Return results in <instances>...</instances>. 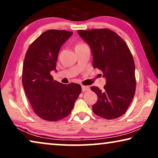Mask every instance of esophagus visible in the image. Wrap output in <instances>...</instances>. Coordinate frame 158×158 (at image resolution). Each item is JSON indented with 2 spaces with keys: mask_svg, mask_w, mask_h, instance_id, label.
<instances>
[{
  "mask_svg": "<svg viewBox=\"0 0 158 158\" xmlns=\"http://www.w3.org/2000/svg\"><path fill=\"white\" fill-rule=\"evenodd\" d=\"M90 90V87L89 86H85V85H82V91L85 92V91H88V90Z\"/></svg>",
  "mask_w": 158,
  "mask_h": 158,
  "instance_id": "1",
  "label": "esophagus"
}]
</instances>
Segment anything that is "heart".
I'll list each match as a JSON object with an SVG mask.
<instances>
[{"label": "heart", "mask_w": 158, "mask_h": 158, "mask_svg": "<svg viewBox=\"0 0 158 158\" xmlns=\"http://www.w3.org/2000/svg\"><path fill=\"white\" fill-rule=\"evenodd\" d=\"M83 44H84V43L81 42V43H78V44H77L76 46H80V45H83Z\"/></svg>", "instance_id": "1"}]
</instances>
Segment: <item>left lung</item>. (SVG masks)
Segmentation results:
<instances>
[{
    "mask_svg": "<svg viewBox=\"0 0 158 158\" xmlns=\"http://www.w3.org/2000/svg\"><path fill=\"white\" fill-rule=\"evenodd\" d=\"M77 32L91 49L94 68L102 71L106 78L103 89L90 88L98 96L93 111L106 119L120 117L135 94V66L130 49L122 37L109 29Z\"/></svg>",
    "mask_w": 158,
    "mask_h": 158,
    "instance_id": "8db88e82",
    "label": "left lung"
}]
</instances>
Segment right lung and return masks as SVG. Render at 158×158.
I'll list each match as a JSON object with an SVG mask.
<instances>
[{"mask_svg":"<svg viewBox=\"0 0 158 158\" xmlns=\"http://www.w3.org/2000/svg\"><path fill=\"white\" fill-rule=\"evenodd\" d=\"M73 34L66 30L49 29L30 44L23 64L22 83L34 113L49 122H57L71 113L81 93L79 84L68 85L53 79L58 53Z\"/></svg>","mask_w":158,"mask_h":158,"instance_id":"right-lung-1","label":"right lung"}]
</instances>
